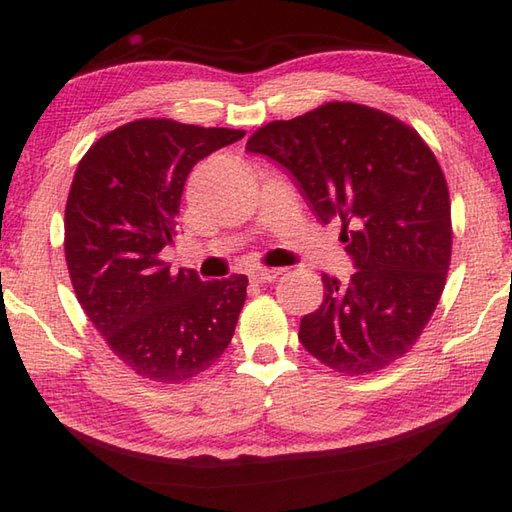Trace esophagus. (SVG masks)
<instances>
[{"label":"esophagus","instance_id":"obj_1","mask_svg":"<svg viewBox=\"0 0 512 512\" xmlns=\"http://www.w3.org/2000/svg\"><path fill=\"white\" fill-rule=\"evenodd\" d=\"M279 275H281L279 268H255L250 270L248 277L253 284H270V281H275Z\"/></svg>","mask_w":512,"mask_h":512}]
</instances>
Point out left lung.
<instances>
[{"label":"left lung","instance_id":"obj_1","mask_svg":"<svg viewBox=\"0 0 512 512\" xmlns=\"http://www.w3.org/2000/svg\"><path fill=\"white\" fill-rule=\"evenodd\" d=\"M292 173L323 224L341 222L358 268L347 284L323 275V303L299 341L343 376L374 374L405 356L436 312L451 264V200L416 129L374 107L323 103L248 138Z\"/></svg>","mask_w":512,"mask_h":512}]
</instances>
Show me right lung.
Listing matches in <instances>:
<instances>
[{
	"label": "right lung",
	"mask_w": 512,
	"mask_h": 512,
	"mask_svg": "<svg viewBox=\"0 0 512 512\" xmlns=\"http://www.w3.org/2000/svg\"><path fill=\"white\" fill-rule=\"evenodd\" d=\"M244 134L140 118L101 136L76 167L63 222L74 295L110 350L147 380L184 383L233 339L246 275H173L160 250L176 235L195 162Z\"/></svg>",
	"instance_id": "1"
}]
</instances>
